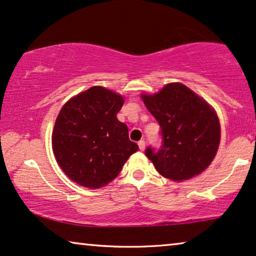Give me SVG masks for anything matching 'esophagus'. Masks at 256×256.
I'll return each mask as SVG.
<instances>
[{"mask_svg": "<svg viewBox=\"0 0 256 256\" xmlns=\"http://www.w3.org/2000/svg\"><path fill=\"white\" fill-rule=\"evenodd\" d=\"M138 148L140 151H144V149H146V142H144L143 140H140L138 142Z\"/></svg>", "mask_w": 256, "mask_h": 256, "instance_id": "esophagus-1", "label": "esophagus"}]
</instances>
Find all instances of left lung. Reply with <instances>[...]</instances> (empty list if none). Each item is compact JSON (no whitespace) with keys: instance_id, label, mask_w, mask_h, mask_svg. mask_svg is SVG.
<instances>
[{"instance_id":"8db88e82","label":"left lung","mask_w":256,"mask_h":256,"mask_svg":"<svg viewBox=\"0 0 256 256\" xmlns=\"http://www.w3.org/2000/svg\"><path fill=\"white\" fill-rule=\"evenodd\" d=\"M140 97L160 126L162 146L146 150L159 174L182 181L204 171L220 140V120L212 107L181 83L166 84L157 94Z\"/></svg>"}]
</instances>
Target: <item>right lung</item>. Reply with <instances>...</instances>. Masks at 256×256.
<instances>
[{"label":"right lung","mask_w":256,"mask_h":256,"mask_svg":"<svg viewBox=\"0 0 256 256\" xmlns=\"http://www.w3.org/2000/svg\"><path fill=\"white\" fill-rule=\"evenodd\" d=\"M124 97L102 86H92L69 99L55 121L52 146L69 179L96 190L118 176L138 146L128 127L118 120Z\"/></svg>","instance_id":"1"}]
</instances>
